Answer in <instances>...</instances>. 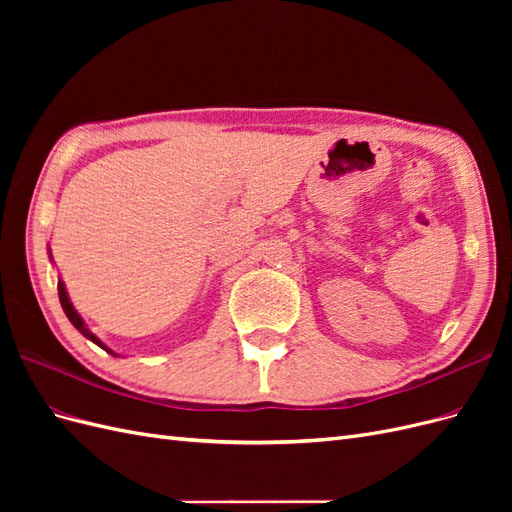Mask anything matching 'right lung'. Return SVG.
Wrapping results in <instances>:
<instances>
[{"label":"right lung","mask_w":512,"mask_h":512,"mask_svg":"<svg viewBox=\"0 0 512 512\" xmlns=\"http://www.w3.org/2000/svg\"><path fill=\"white\" fill-rule=\"evenodd\" d=\"M57 292H59V301H61V307H64V312H66V316L70 318V322L74 324V327L76 329H79L87 339H91V342H94V344H98L100 348H104L106 352H111V350H108L102 342H100V339L94 335V333H89V329L85 327V324H83V320H81V316L79 314H76V309L72 307V303H70V299H68V294H66V288H64V282H61L59 280V284H57ZM113 354V352H111Z\"/></svg>","instance_id":"obj_1"}]
</instances>
